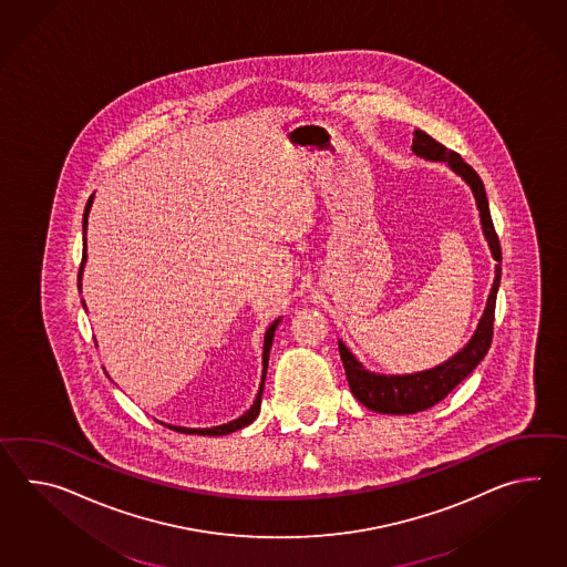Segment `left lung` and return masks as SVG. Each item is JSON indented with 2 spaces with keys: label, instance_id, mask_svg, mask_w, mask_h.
I'll return each mask as SVG.
<instances>
[{
  "label": "left lung",
  "instance_id": "obj_1",
  "mask_svg": "<svg viewBox=\"0 0 567 567\" xmlns=\"http://www.w3.org/2000/svg\"><path fill=\"white\" fill-rule=\"evenodd\" d=\"M411 148L416 156H421L425 161L447 164L455 175L462 176L466 181L467 187L474 193L482 231L488 241L492 258L496 260V268H494L491 295H488V301L484 307V313L480 317L478 328L466 346L460 352L453 353L452 358L445 360L443 364L421 370V372H413V374H378V372H370L360 360H355V355L348 350V346L343 341H338L341 362H343L346 378H348L353 396L370 411L384 413V415H413L419 411L431 409L433 404L443 401L484 360V355L491 350L494 307H496V292L501 287V270H503L501 268V262H503L501 241L492 226L488 197H486L484 183L478 173L470 164L464 163V158L457 152L445 148L443 144L431 138L423 130L413 132Z\"/></svg>",
  "mask_w": 567,
  "mask_h": 567
}]
</instances>
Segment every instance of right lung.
Here are the masks:
<instances>
[{
    "mask_svg": "<svg viewBox=\"0 0 567 567\" xmlns=\"http://www.w3.org/2000/svg\"><path fill=\"white\" fill-rule=\"evenodd\" d=\"M93 197H95V193L89 197L87 205H85V214H83V260H81V268H79V290H81V278H83V268H85V262H87V238H85V234H87V219L89 212H91V205H93ZM83 302V307H85V301ZM85 311H87V307H85ZM282 321V317H278L275 319L268 329H266L265 333V348H262V380H260V389H258V394H256V399H254V404L244 413V415H239L238 419H234V421H229V423H224V425H217V427H205V429H189V427H176V425H166L168 429H175L178 433H189V435H227V433H234V431H238L241 427H248L250 423L256 421V416L260 413V404H262V391H265V380H266V368H268V358H270V348H272V340H275V331H277L278 323Z\"/></svg>",
    "mask_w": 567,
    "mask_h": 567,
    "instance_id": "1",
    "label": "right lung"
}]
</instances>
